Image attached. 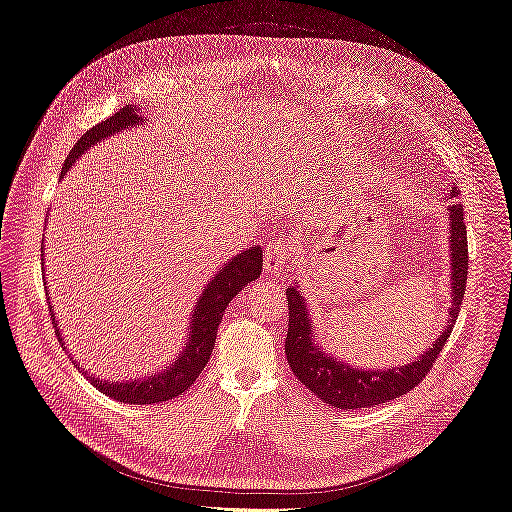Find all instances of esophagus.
<instances>
[{
	"label": "esophagus",
	"mask_w": 512,
	"mask_h": 512,
	"mask_svg": "<svg viewBox=\"0 0 512 512\" xmlns=\"http://www.w3.org/2000/svg\"><path fill=\"white\" fill-rule=\"evenodd\" d=\"M288 247L284 245H271L269 250L265 252V271L273 277H280L286 271L288 265Z\"/></svg>",
	"instance_id": "34e87169"
}]
</instances>
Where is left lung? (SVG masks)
<instances>
[{"instance_id":"left-lung-1","label":"left lung","mask_w":512,"mask_h":512,"mask_svg":"<svg viewBox=\"0 0 512 512\" xmlns=\"http://www.w3.org/2000/svg\"><path fill=\"white\" fill-rule=\"evenodd\" d=\"M457 196L459 190L453 188L451 198ZM448 215H451V226H448V230H451V239H448V245H451V314H448L446 327L442 329L436 342L431 344V348H427L418 359L410 361L408 365L393 369H359L350 367L344 361H337L335 356L316 346L309 309L305 299L301 297L299 286H290L286 290V359L292 374L318 399H322L324 404L339 410L374 408L378 404H386L389 399L410 393L429 374V369L440 356L446 339L451 337L468 280V237L466 222H463V207L459 203H451Z\"/></svg>"}]
</instances>
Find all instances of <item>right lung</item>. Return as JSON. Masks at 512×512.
Instances as JSON below:
<instances>
[{
	"mask_svg": "<svg viewBox=\"0 0 512 512\" xmlns=\"http://www.w3.org/2000/svg\"><path fill=\"white\" fill-rule=\"evenodd\" d=\"M138 123H143L141 108L134 104H126L123 108H119L113 117H108L106 121L98 123V126L87 130L79 141H76L74 149L68 153L61 175H66L70 166L79 160L87 149H91L100 141H104V138L113 136L121 130L138 126ZM260 271H262V247L256 245V247H250V250L239 252L235 258H230L226 265L215 273V277H211V282L205 286L203 294H200L196 301L192 322L188 329L190 335L185 339L181 354L177 359H173V363H170L164 371H160V374H149L138 380L108 382L96 376H89L83 367L81 371L100 393L113 397L117 401H123V404L145 406V404H160V401L179 397L181 393L190 389L200 371H203L205 365L209 363V356L215 346V335H218V327L222 322L226 305L235 299L247 284L256 282L260 277ZM49 309H51V318H53L59 342L66 348L64 339L59 335V324L55 320L53 307Z\"/></svg>",
	"mask_w": 512,
	"mask_h": 512,
	"instance_id": "obj_1",
	"label": "right lung"
}]
</instances>
